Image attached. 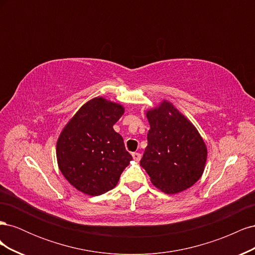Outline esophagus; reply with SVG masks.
Returning a JSON list of instances; mask_svg holds the SVG:
<instances>
[{"mask_svg":"<svg viewBox=\"0 0 255 255\" xmlns=\"http://www.w3.org/2000/svg\"><path fill=\"white\" fill-rule=\"evenodd\" d=\"M132 156H133L134 160L138 161V160L140 159V157H141V154L140 153H137V152H134V153H132Z\"/></svg>","mask_w":255,"mask_h":255,"instance_id":"esophagus-1","label":"esophagus"}]
</instances>
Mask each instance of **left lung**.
I'll list each match as a JSON object with an SVG mask.
<instances>
[{
  "label": "left lung",
  "mask_w": 255,
  "mask_h": 255,
  "mask_svg": "<svg viewBox=\"0 0 255 255\" xmlns=\"http://www.w3.org/2000/svg\"><path fill=\"white\" fill-rule=\"evenodd\" d=\"M148 145L140 165L151 182L166 194H176L201 177L206 146L196 128L169 102L146 113Z\"/></svg>",
  "instance_id": "1"
}]
</instances>
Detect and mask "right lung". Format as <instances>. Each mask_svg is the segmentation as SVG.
<instances>
[{
    "label": "right lung",
    "mask_w": 255,
    "mask_h": 255,
    "mask_svg": "<svg viewBox=\"0 0 255 255\" xmlns=\"http://www.w3.org/2000/svg\"><path fill=\"white\" fill-rule=\"evenodd\" d=\"M123 112L119 104L92 99L74 115L58 138L60 171L84 194L99 196L113 189L132 160L122 136L113 128Z\"/></svg>",
    "instance_id": "add662e5"
}]
</instances>
